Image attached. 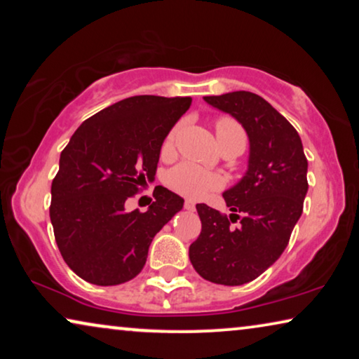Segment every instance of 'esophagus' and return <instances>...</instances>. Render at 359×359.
<instances>
[{"label": "esophagus", "mask_w": 359, "mask_h": 359, "mask_svg": "<svg viewBox=\"0 0 359 359\" xmlns=\"http://www.w3.org/2000/svg\"><path fill=\"white\" fill-rule=\"evenodd\" d=\"M184 209H186V210H194L196 205H194L193 201H186V203H184Z\"/></svg>", "instance_id": "esophagus-1"}]
</instances>
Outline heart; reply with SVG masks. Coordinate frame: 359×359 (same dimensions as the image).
<instances>
[{"label": "heart", "mask_w": 359, "mask_h": 359, "mask_svg": "<svg viewBox=\"0 0 359 359\" xmlns=\"http://www.w3.org/2000/svg\"><path fill=\"white\" fill-rule=\"evenodd\" d=\"M240 129V126L232 119H219L215 122V134L225 130ZM176 137V130H171L166 137L163 150L170 151L173 149V142ZM168 184L176 193L186 196L189 199H201L208 196L212 191H219L224 186V180L219 175L210 173L208 170H203L198 165L193 163H181L175 166L168 173Z\"/></svg>", "instance_id": "obj_1"}]
</instances>
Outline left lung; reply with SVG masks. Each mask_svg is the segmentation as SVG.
Returning a JSON list of instances; mask_svg holds the SVG:
<instances>
[{
    "mask_svg": "<svg viewBox=\"0 0 359 359\" xmlns=\"http://www.w3.org/2000/svg\"><path fill=\"white\" fill-rule=\"evenodd\" d=\"M204 101L243 126L250 156L247 173L224 193L232 214L196 205L203 230L189 259L208 281L240 286L266 271L287 247L309 189L307 158L297 130L262 96L233 91Z\"/></svg>",
    "mask_w": 359,
    "mask_h": 359,
    "instance_id": "obj_1",
    "label": "left lung"
}]
</instances>
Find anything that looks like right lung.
<instances>
[{
  "instance_id": "add662e5",
  "label": "right lung",
  "mask_w": 359,
  "mask_h": 359,
  "mask_svg": "<svg viewBox=\"0 0 359 359\" xmlns=\"http://www.w3.org/2000/svg\"><path fill=\"white\" fill-rule=\"evenodd\" d=\"M191 97L132 96L91 116L60 154L52 181L50 220L63 259L97 286L130 281L142 271L151 240L184 199L163 186L145 212L126 201L154 181L160 150Z\"/></svg>"
}]
</instances>
